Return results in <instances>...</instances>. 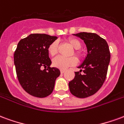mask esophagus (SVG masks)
Segmentation results:
<instances>
[{
	"instance_id": "34e87169",
	"label": "esophagus",
	"mask_w": 124,
	"mask_h": 124,
	"mask_svg": "<svg viewBox=\"0 0 124 124\" xmlns=\"http://www.w3.org/2000/svg\"><path fill=\"white\" fill-rule=\"evenodd\" d=\"M65 70H62V69H61V73H62V74H63V73H65Z\"/></svg>"
}]
</instances>
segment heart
Masks as SVG:
<instances>
[{
	"label": "heart",
	"mask_w": 124,
	"mask_h": 124,
	"mask_svg": "<svg viewBox=\"0 0 124 124\" xmlns=\"http://www.w3.org/2000/svg\"><path fill=\"white\" fill-rule=\"evenodd\" d=\"M69 43L71 47L75 49H79L81 47V43L78 39L75 38L69 39ZM57 47L58 44L57 41H53L51 43L48 47V53L51 56H55L57 53ZM75 53L77 55L81 57L82 54L80 51L76 50ZM77 63V60L75 57H65L62 56L57 57L53 60V65L55 67H57L61 69H66L69 67L75 65Z\"/></svg>",
	"instance_id": "heart-1"
}]
</instances>
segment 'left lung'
Masks as SVG:
<instances>
[{"label": "left lung", "instance_id": "1", "mask_svg": "<svg viewBox=\"0 0 124 124\" xmlns=\"http://www.w3.org/2000/svg\"><path fill=\"white\" fill-rule=\"evenodd\" d=\"M73 35L84 41L87 55L78 67L81 70L75 72V77L69 83V87L76 97L86 98L95 94L105 81L110 60V50L106 41L96 33L81 32Z\"/></svg>", "mask_w": 124, "mask_h": 124}]
</instances>
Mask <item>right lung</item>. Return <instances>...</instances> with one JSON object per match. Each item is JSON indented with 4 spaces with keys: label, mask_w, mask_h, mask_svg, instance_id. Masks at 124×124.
<instances>
[{
    "label": "right lung",
    "mask_w": 124,
    "mask_h": 124,
    "mask_svg": "<svg viewBox=\"0 0 124 124\" xmlns=\"http://www.w3.org/2000/svg\"><path fill=\"white\" fill-rule=\"evenodd\" d=\"M57 39V36L31 33L18 43L14 55L17 77L24 91L30 95L44 98L53 92L60 71L50 67L48 47Z\"/></svg>",
    "instance_id": "right-lung-1"
}]
</instances>
